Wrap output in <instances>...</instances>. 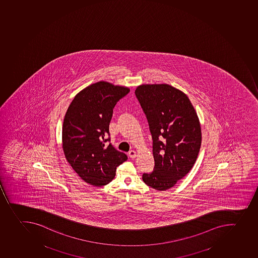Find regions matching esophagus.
<instances>
[{"label": "esophagus", "mask_w": 258, "mask_h": 258, "mask_svg": "<svg viewBox=\"0 0 258 258\" xmlns=\"http://www.w3.org/2000/svg\"><path fill=\"white\" fill-rule=\"evenodd\" d=\"M128 156L131 159H135L137 157V152L135 151H131L128 154Z\"/></svg>", "instance_id": "34e87169"}]
</instances>
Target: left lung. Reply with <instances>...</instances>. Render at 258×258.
I'll return each instance as SVG.
<instances>
[{"label":"left lung","instance_id":"8db88e82","mask_svg":"<svg viewBox=\"0 0 258 258\" xmlns=\"http://www.w3.org/2000/svg\"><path fill=\"white\" fill-rule=\"evenodd\" d=\"M135 93L153 139L155 167L142 179L156 190H167L197 160L202 142L200 119L188 96L169 84H142Z\"/></svg>","mask_w":258,"mask_h":258}]
</instances>
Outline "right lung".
I'll use <instances>...</instances> for the list:
<instances>
[{
  "instance_id": "right-lung-1",
  "label": "right lung",
  "mask_w": 258,
  "mask_h": 258,
  "mask_svg": "<svg viewBox=\"0 0 258 258\" xmlns=\"http://www.w3.org/2000/svg\"><path fill=\"white\" fill-rule=\"evenodd\" d=\"M130 88L106 81L91 84L76 94L68 107L62 129L63 154L73 170L91 185H106L127 156L109 142L113 108Z\"/></svg>"
}]
</instances>
